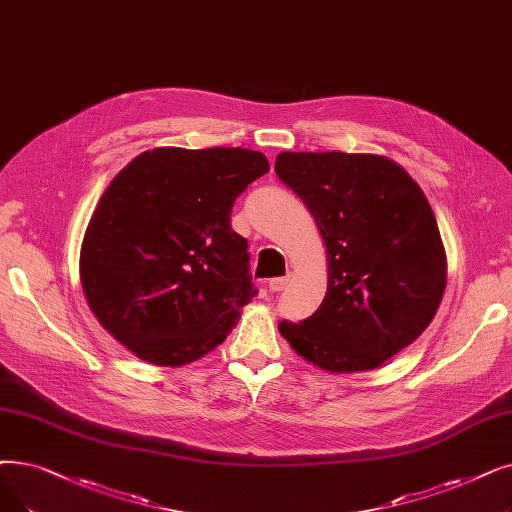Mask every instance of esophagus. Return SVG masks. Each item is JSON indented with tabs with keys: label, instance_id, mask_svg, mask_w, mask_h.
Returning <instances> with one entry per match:
<instances>
[{
	"label": "esophagus",
	"instance_id": "obj_1",
	"mask_svg": "<svg viewBox=\"0 0 512 512\" xmlns=\"http://www.w3.org/2000/svg\"><path fill=\"white\" fill-rule=\"evenodd\" d=\"M286 284H288V278L286 276H278V278H272L268 282V288H270L272 293H280V291H284Z\"/></svg>",
	"mask_w": 512,
	"mask_h": 512
}]
</instances>
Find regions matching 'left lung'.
<instances>
[{
  "instance_id": "obj_1",
  "label": "left lung",
  "mask_w": 512,
  "mask_h": 512,
  "mask_svg": "<svg viewBox=\"0 0 512 512\" xmlns=\"http://www.w3.org/2000/svg\"><path fill=\"white\" fill-rule=\"evenodd\" d=\"M274 171L314 215L328 253L322 305L282 320V337L330 372L379 368L429 326L446 288L429 201L376 154L280 152Z\"/></svg>"
}]
</instances>
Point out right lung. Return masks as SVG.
Wrapping results in <instances>:
<instances>
[{
  "label": "right lung",
  "mask_w": 512,
  "mask_h": 512,
  "mask_svg": "<svg viewBox=\"0 0 512 512\" xmlns=\"http://www.w3.org/2000/svg\"><path fill=\"white\" fill-rule=\"evenodd\" d=\"M270 171L247 148H154L102 194L81 247V284L100 324L140 360L182 366L230 335L257 288L236 198Z\"/></svg>",
  "instance_id": "obj_1"
}]
</instances>
